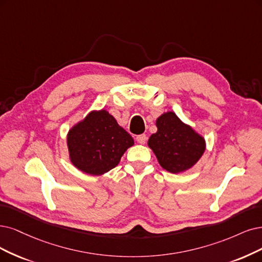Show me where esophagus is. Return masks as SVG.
Masks as SVG:
<instances>
[{
    "instance_id": "esophagus-1",
    "label": "esophagus",
    "mask_w": 262,
    "mask_h": 262,
    "mask_svg": "<svg viewBox=\"0 0 262 262\" xmlns=\"http://www.w3.org/2000/svg\"><path fill=\"white\" fill-rule=\"evenodd\" d=\"M136 140L139 144H144L147 141V136H146V135H139V136L136 137Z\"/></svg>"
}]
</instances>
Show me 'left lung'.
<instances>
[{"instance_id": "8db88e82", "label": "left lung", "mask_w": 262, "mask_h": 262, "mask_svg": "<svg viewBox=\"0 0 262 262\" xmlns=\"http://www.w3.org/2000/svg\"><path fill=\"white\" fill-rule=\"evenodd\" d=\"M156 125L158 132L151 135L148 146L162 168L181 173L194 166L205 152V138L172 111L161 114Z\"/></svg>"}]
</instances>
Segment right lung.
Wrapping results in <instances>:
<instances>
[{
  "label": "right lung",
  "instance_id": "add662e5",
  "mask_svg": "<svg viewBox=\"0 0 262 262\" xmlns=\"http://www.w3.org/2000/svg\"><path fill=\"white\" fill-rule=\"evenodd\" d=\"M134 143L130 135L105 109L91 111L67 134L72 165L92 176L103 175L118 166Z\"/></svg>",
  "mask_w": 262,
  "mask_h": 262
}]
</instances>
